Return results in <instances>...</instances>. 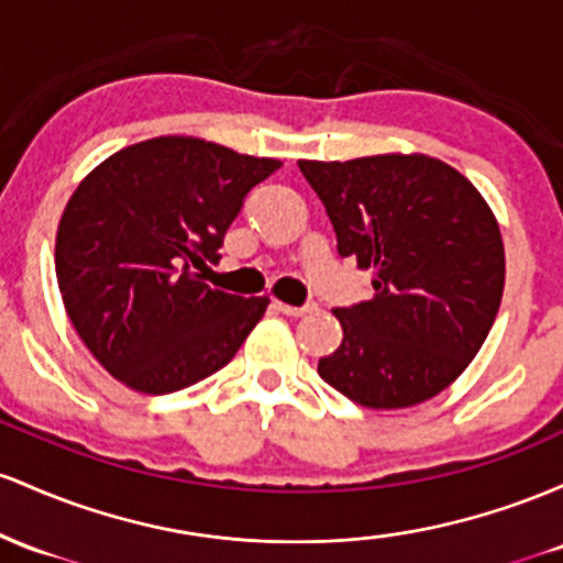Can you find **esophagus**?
<instances>
[{
  "instance_id": "esophagus-1",
  "label": "esophagus",
  "mask_w": 563,
  "mask_h": 563,
  "mask_svg": "<svg viewBox=\"0 0 563 563\" xmlns=\"http://www.w3.org/2000/svg\"><path fill=\"white\" fill-rule=\"evenodd\" d=\"M274 306L279 308L284 316H306V313L313 311V306H289V302H282V300H276Z\"/></svg>"
}]
</instances>
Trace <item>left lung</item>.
<instances>
[{"label":"left lung","mask_w":563,"mask_h":563,"mask_svg":"<svg viewBox=\"0 0 563 563\" xmlns=\"http://www.w3.org/2000/svg\"><path fill=\"white\" fill-rule=\"evenodd\" d=\"M338 233L372 268V300L334 308L343 343L321 380L369 409L433 399L473 362L505 287L500 225L476 186L426 154L298 162Z\"/></svg>","instance_id":"1"}]
</instances>
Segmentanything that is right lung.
Wrapping results in <instances>:
<instances>
[{
    "label": "right lung",
    "instance_id": "1",
    "mask_svg": "<svg viewBox=\"0 0 563 563\" xmlns=\"http://www.w3.org/2000/svg\"><path fill=\"white\" fill-rule=\"evenodd\" d=\"M282 167L188 135L128 145L79 183L55 236L68 319L109 375L162 396L205 380L242 349L268 298H239L194 268L244 197Z\"/></svg>",
    "mask_w": 563,
    "mask_h": 563
}]
</instances>
